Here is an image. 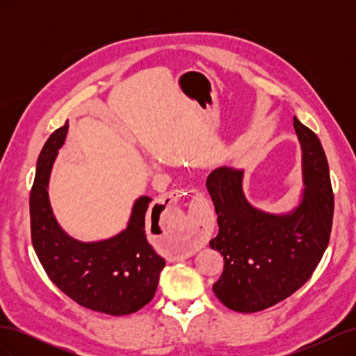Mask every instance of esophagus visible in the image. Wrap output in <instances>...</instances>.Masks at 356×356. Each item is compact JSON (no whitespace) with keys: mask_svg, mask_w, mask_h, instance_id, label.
Masks as SVG:
<instances>
[{"mask_svg":"<svg viewBox=\"0 0 356 356\" xmlns=\"http://www.w3.org/2000/svg\"><path fill=\"white\" fill-rule=\"evenodd\" d=\"M182 191L177 190L170 195L172 200H178L182 195ZM196 209H195V215H193V222L191 225L186 230L182 232H174L169 236V243L172 245V254H174L175 260H179V257H184V254L187 252V250H190L191 246H195L197 242H203L204 241V230H207V218H204V209H203V203L204 199L202 197V195H196Z\"/></svg>","mask_w":356,"mask_h":356,"instance_id":"1","label":"esophagus"}]
</instances>
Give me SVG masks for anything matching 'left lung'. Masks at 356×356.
I'll return each mask as SVG.
<instances>
[{
    "label": "left lung",
    "instance_id": "obj_1",
    "mask_svg": "<svg viewBox=\"0 0 356 356\" xmlns=\"http://www.w3.org/2000/svg\"><path fill=\"white\" fill-rule=\"evenodd\" d=\"M303 148L305 196L286 215L252 208L242 191V170H212L207 187L217 212L212 250L224 270L212 289L221 303L241 314L277 305L303 286L324 255L332 227L334 195L328 161L318 136L294 117Z\"/></svg>",
    "mask_w": 356,
    "mask_h": 356
}]
</instances>
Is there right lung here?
<instances>
[{
    "label": "right lung",
    "mask_w": 356,
    "mask_h": 356,
    "mask_svg": "<svg viewBox=\"0 0 356 356\" xmlns=\"http://www.w3.org/2000/svg\"><path fill=\"white\" fill-rule=\"evenodd\" d=\"M67 132L68 122L50 135L38 156L29 196L32 245L50 281L75 303L106 315H131L153 300L165 267L145 234L152 199L139 197L127 229L108 241L83 243L70 238L53 217L47 196L50 170Z\"/></svg>",
    "instance_id": "right-lung-1"
}]
</instances>
